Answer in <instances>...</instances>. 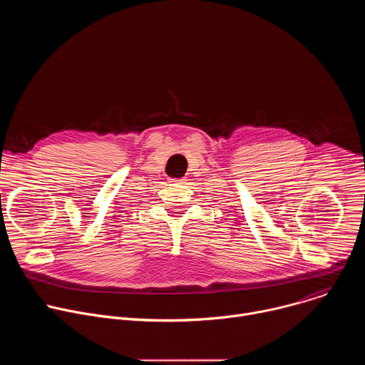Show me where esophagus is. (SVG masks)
I'll use <instances>...</instances> for the list:
<instances>
[{
    "label": "esophagus",
    "instance_id": "obj_1",
    "mask_svg": "<svg viewBox=\"0 0 365 365\" xmlns=\"http://www.w3.org/2000/svg\"><path fill=\"white\" fill-rule=\"evenodd\" d=\"M183 180L185 179H170V182H173V183H183Z\"/></svg>",
    "mask_w": 365,
    "mask_h": 365
}]
</instances>
